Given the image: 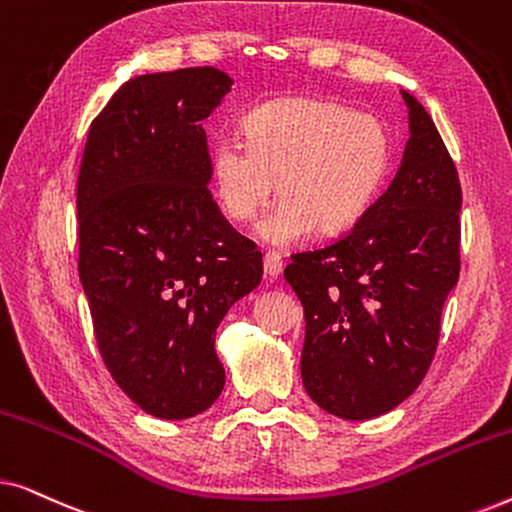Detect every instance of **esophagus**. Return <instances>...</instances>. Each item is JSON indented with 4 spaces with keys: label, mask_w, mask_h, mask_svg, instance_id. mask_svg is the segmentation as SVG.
I'll return each mask as SVG.
<instances>
[{
    "label": "esophagus",
    "mask_w": 512,
    "mask_h": 512,
    "mask_svg": "<svg viewBox=\"0 0 512 512\" xmlns=\"http://www.w3.org/2000/svg\"><path fill=\"white\" fill-rule=\"evenodd\" d=\"M263 270H265V275L272 277V279L282 275V270H284L282 256L275 254V251H265V256H263Z\"/></svg>",
    "instance_id": "34e87169"
}]
</instances>
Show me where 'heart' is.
<instances>
[{"label":"heart","mask_w":512,"mask_h":512,"mask_svg":"<svg viewBox=\"0 0 512 512\" xmlns=\"http://www.w3.org/2000/svg\"><path fill=\"white\" fill-rule=\"evenodd\" d=\"M221 212L247 223L263 216L265 242L293 244L356 226L380 198L391 172V137L373 114L317 97H279L244 118V142L221 137L209 160Z\"/></svg>","instance_id":"heart-1"}]
</instances>
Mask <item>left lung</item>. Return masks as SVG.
<instances>
[{"instance_id":"obj_1","label":"left lung","mask_w":512,"mask_h":512,"mask_svg":"<svg viewBox=\"0 0 512 512\" xmlns=\"http://www.w3.org/2000/svg\"><path fill=\"white\" fill-rule=\"evenodd\" d=\"M401 93L410 139L394 181L347 235L284 270L305 310V391L354 422L394 410L424 380L461 268L457 167L426 109Z\"/></svg>"}]
</instances>
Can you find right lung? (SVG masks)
<instances>
[{
    "instance_id": "add662e5",
    "label": "right lung",
    "mask_w": 512,
    "mask_h": 512,
    "mask_svg": "<svg viewBox=\"0 0 512 512\" xmlns=\"http://www.w3.org/2000/svg\"><path fill=\"white\" fill-rule=\"evenodd\" d=\"M214 67L125 81L90 123L76 186L79 277L118 387L158 419L226 384L216 328L261 284L263 256L209 193L202 121L230 93Z\"/></svg>"
}]
</instances>
